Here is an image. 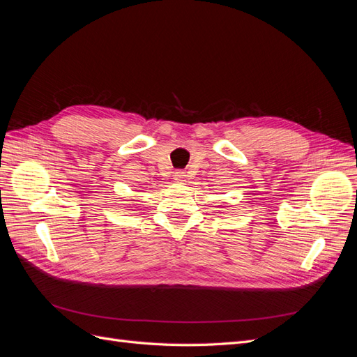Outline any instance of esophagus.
<instances>
[{
  "mask_svg": "<svg viewBox=\"0 0 357 357\" xmlns=\"http://www.w3.org/2000/svg\"><path fill=\"white\" fill-rule=\"evenodd\" d=\"M174 180H176L177 183L185 181V180H186V172H183V171H176V172H174Z\"/></svg>",
  "mask_w": 357,
  "mask_h": 357,
  "instance_id": "34e87169",
  "label": "esophagus"
}]
</instances>
